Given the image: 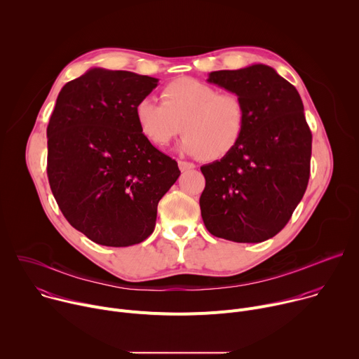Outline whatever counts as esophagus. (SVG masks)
I'll use <instances>...</instances> for the list:
<instances>
[{
  "label": "esophagus",
  "instance_id": "34e87169",
  "mask_svg": "<svg viewBox=\"0 0 359 359\" xmlns=\"http://www.w3.org/2000/svg\"><path fill=\"white\" fill-rule=\"evenodd\" d=\"M196 166L193 165V163H190V162H184V161H179V169L182 170V172H187V170H191V169H194Z\"/></svg>",
  "mask_w": 359,
  "mask_h": 359
}]
</instances>
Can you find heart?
I'll list each match as a JSON object with an SVG mask.
<instances>
[{"label":"heart","mask_w":359,"mask_h":359,"mask_svg":"<svg viewBox=\"0 0 359 359\" xmlns=\"http://www.w3.org/2000/svg\"><path fill=\"white\" fill-rule=\"evenodd\" d=\"M162 102L140 99L135 107L137 126L155 146H166L183 129L180 149L189 155L217 161L238 144L245 126L244 102L194 78L182 76L166 83Z\"/></svg>","instance_id":"heart-1"}]
</instances>
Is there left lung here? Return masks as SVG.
Wrapping results in <instances>:
<instances>
[{
    "instance_id": "left-lung-1",
    "label": "left lung",
    "mask_w": 359,
    "mask_h": 359,
    "mask_svg": "<svg viewBox=\"0 0 359 359\" xmlns=\"http://www.w3.org/2000/svg\"><path fill=\"white\" fill-rule=\"evenodd\" d=\"M208 82L236 93L247 111L238 144L200 168L206 229L236 243H262L284 229L310 179L313 135L294 85L271 67L215 71Z\"/></svg>"
}]
</instances>
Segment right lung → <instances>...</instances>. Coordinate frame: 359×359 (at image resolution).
<instances>
[{"mask_svg":"<svg viewBox=\"0 0 359 359\" xmlns=\"http://www.w3.org/2000/svg\"><path fill=\"white\" fill-rule=\"evenodd\" d=\"M158 82L92 68L57 97L46 128L49 186L69 224L97 244L146 240L159 200L180 176L177 162L143 136L135 116Z\"/></svg>","mask_w":359,"mask_h":359,"instance_id":"right-lung-1","label":"right lung"}]
</instances>
